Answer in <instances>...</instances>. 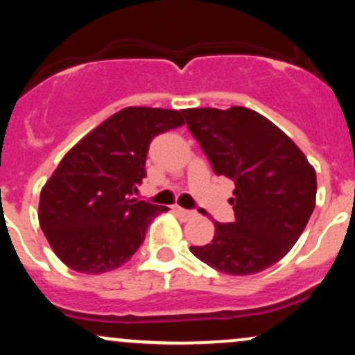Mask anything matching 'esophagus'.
Wrapping results in <instances>:
<instances>
[{"label":"esophagus","instance_id":"esophagus-1","mask_svg":"<svg viewBox=\"0 0 355 355\" xmlns=\"http://www.w3.org/2000/svg\"><path fill=\"white\" fill-rule=\"evenodd\" d=\"M173 210L177 211V214L180 215L182 218H185V220H190V218L197 217V211H195V210H185V209H182V207H175Z\"/></svg>","mask_w":355,"mask_h":355}]
</instances>
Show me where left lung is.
Listing matches in <instances>:
<instances>
[{
    "mask_svg": "<svg viewBox=\"0 0 355 355\" xmlns=\"http://www.w3.org/2000/svg\"><path fill=\"white\" fill-rule=\"evenodd\" d=\"M217 175L235 182V222L215 223L214 240L190 252L229 275L266 270L299 240L313 207L317 177L279 126L245 107L182 110Z\"/></svg>",
    "mask_w": 355,
    "mask_h": 355,
    "instance_id": "1",
    "label": "left lung"
}]
</instances>
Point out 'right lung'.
<instances>
[{
    "instance_id": "add662e5",
    "label": "right lung",
    "mask_w": 355,
    "mask_h": 355,
    "mask_svg": "<svg viewBox=\"0 0 355 355\" xmlns=\"http://www.w3.org/2000/svg\"><path fill=\"white\" fill-rule=\"evenodd\" d=\"M183 123L177 110L126 107L64 155L38 207L40 227L64 266L98 275L132 259L150 222L170 210L132 197L146 177L150 141Z\"/></svg>"
}]
</instances>
